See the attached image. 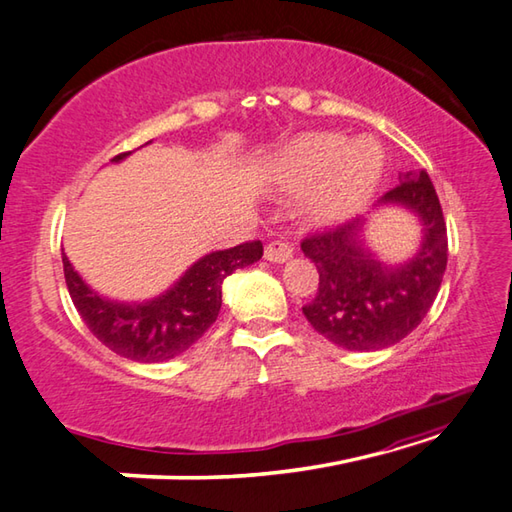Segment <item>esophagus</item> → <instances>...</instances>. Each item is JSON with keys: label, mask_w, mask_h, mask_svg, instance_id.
<instances>
[{"label": "esophagus", "mask_w": 512, "mask_h": 512, "mask_svg": "<svg viewBox=\"0 0 512 512\" xmlns=\"http://www.w3.org/2000/svg\"><path fill=\"white\" fill-rule=\"evenodd\" d=\"M264 257L273 264H284L290 257H293V248L284 242H270L264 250Z\"/></svg>", "instance_id": "1"}]
</instances>
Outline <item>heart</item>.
I'll return each mask as SVG.
<instances>
[{
    "label": "heart",
    "mask_w": 512,
    "mask_h": 512,
    "mask_svg": "<svg viewBox=\"0 0 512 512\" xmlns=\"http://www.w3.org/2000/svg\"><path fill=\"white\" fill-rule=\"evenodd\" d=\"M382 175V153L370 142L337 133H310L268 159L264 182L286 195H306L302 215L310 228H335L364 208Z\"/></svg>",
    "instance_id": "obj_1"
}]
</instances>
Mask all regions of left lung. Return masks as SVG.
Wrapping results in <instances>:
<instances>
[{
	"mask_svg": "<svg viewBox=\"0 0 512 512\" xmlns=\"http://www.w3.org/2000/svg\"><path fill=\"white\" fill-rule=\"evenodd\" d=\"M379 206H402L422 224V244L404 264H386L366 246L362 217L302 242L319 273L304 315L319 335L348 350L388 348L413 333L435 302L448 262L442 204L426 170L399 175Z\"/></svg>",
	"mask_w": 512,
	"mask_h": 512,
	"instance_id": "left-lung-1",
	"label": "left lung"
}]
</instances>
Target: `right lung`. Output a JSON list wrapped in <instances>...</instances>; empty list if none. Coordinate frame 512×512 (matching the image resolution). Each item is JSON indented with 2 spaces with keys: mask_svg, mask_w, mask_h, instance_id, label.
Instances as JSON below:
<instances>
[{
  "mask_svg": "<svg viewBox=\"0 0 512 512\" xmlns=\"http://www.w3.org/2000/svg\"><path fill=\"white\" fill-rule=\"evenodd\" d=\"M130 153L113 157L122 162ZM262 242L215 250L190 266L166 293L148 302H117L95 293L62 250L70 299L99 342L119 357L142 364L166 362L182 355L215 324L222 308V284L237 268L262 259Z\"/></svg>",
  "mask_w": 512,
  "mask_h": 512,
  "instance_id": "add662e5",
  "label": "right lung"
}]
</instances>
